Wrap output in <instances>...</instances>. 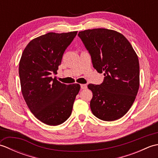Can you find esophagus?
I'll return each mask as SVG.
<instances>
[{
	"label": "esophagus",
	"instance_id": "34e87169",
	"mask_svg": "<svg viewBox=\"0 0 158 158\" xmlns=\"http://www.w3.org/2000/svg\"><path fill=\"white\" fill-rule=\"evenodd\" d=\"M87 88H88V85H87L86 84H81V89H87Z\"/></svg>",
	"mask_w": 158,
	"mask_h": 158
}]
</instances>
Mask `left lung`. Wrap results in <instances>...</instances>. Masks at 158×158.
Listing matches in <instances>:
<instances>
[{"label": "left lung", "mask_w": 158, "mask_h": 158, "mask_svg": "<svg viewBox=\"0 0 158 158\" xmlns=\"http://www.w3.org/2000/svg\"><path fill=\"white\" fill-rule=\"evenodd\" d=\"M78 36L91 56L94 68L105 76L101 84L88 85L93 93L92 113L106 122L120 119L138 93V56L125 36L112 30H86Z\"/></svg>", "instance_id": "left-lung-1"}]
</instances>
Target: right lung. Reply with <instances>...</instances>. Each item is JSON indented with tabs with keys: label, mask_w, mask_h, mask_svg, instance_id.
<instances>
[{
	"label": "right lung",
	"mask_w": 158,
	"mask_h": 158,
	"mask_svg": "<svg viewBox=\"0 0 158 158\" xmlns=\"http://www.w3.org/2000/svg\"><path fill=\"white\" fill-rule=\"evenodd\" d=\"M77 32H49L32 40L23 50L19 75L23 98L31 111L49 126L62 124L71 115L79 84L60 83L57 74L62 56Z\"/></svg>",
	"instance_id": "1"
}]
</instances>
